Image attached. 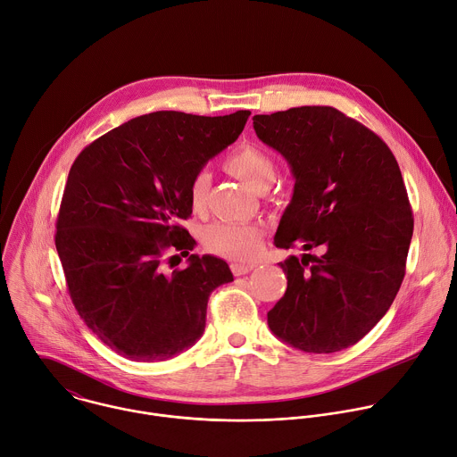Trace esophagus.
I'll return each mask as SVG.
<instances>
[{
  "label": "esophagus",
  "mask_w": 457,
  "mask_h": 457,
  "mask_svg": "<svg viewBox=\"0 0 457 457\" xmlns=\"http://www.w3.org/2000/svg\"><path fill=\"white\" fill-rule=\"evenodd\" d=\"M254 269L253 263H231V272L235 276H242V274H247Z\"/></svg>",
  "instance_id": "34e87169"
}]
</instances>
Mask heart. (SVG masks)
<instances>
[{
	"mask_svg": "<svg viewBox=\"0 0 457 457\" xmlns=\"http://www.w3.org/2000/svg\"><path fill=\"white\" fill-rule=\"evenodd\" d=\"M226 169L249 188L260 190L270 185L276 176V165L267 152L256 146H242L226 160ZM210 176L201 170L188 183V203L199 212L206 204ZM263 244V231L256 224L215 222L203 231V245L208 253L235 263L253 262Z\"/></svg>",
	"mask_w": 457,
	"mask_h": 457,
	"instance_id": "1",
	"label": "heart"
}]
</instances>
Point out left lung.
Instances as JSON below:
<instances>
[{"label":"left lung","mask_w":457,"mask_h":457,"mask_svg":"<svg viewBox=\"0 0 457 457\" xmlns=\"http://www.w3.org/2000/svg\"><path fill=\"white\" fill-rule=\"evenodd\" d=\"M256 136L287 160L294 194L274 244L321 254L288 256L270 332L307 353L359 343L389 311L405 276L412 212L389 146L328 105L253 116Z\"/></svg>","instance_id":"obj_1"}]
</instances>
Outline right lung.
Here are the masks:
<instances>
[{
	"mask_svg": "<svg viewBox=\"0 0 457 457\" xmlns=\"http://www.w3.org/2000/svg\"><path fill=\"white\" fill-rule=\"evenodd\" d=\"M249 114H143L95 139L71 165L55 247L79 316L118 355L154 362L190 348L204 332L210 294L233 281L212 254H190L187 269L167 272L165 253L194 249L181 226L192 215L188 183Z\"/></svg>",
	"mask_w": 457,
	"mask_h": 457,
	"instance_id": "1",
	"label": "right lung"
}]
</instances>
